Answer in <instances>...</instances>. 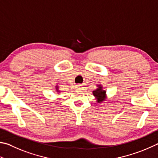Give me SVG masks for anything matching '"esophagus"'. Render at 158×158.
Segmentation results:
<instances>
[{
	"instance_id": "34e87169",
	"label": "esophagus",
	"mask_w": 158,
	"mask_h": 158,
	"mask_svg": "<svg viewBox=\"0 0 158 158\" xmlns=\"http://www.w3.org/2000/svg\"><path fill=\"white\" fill-rule=\"evenodd\" d=\"M75 88H76L77 90H81V85H80V84L77 85L76 86H75Z\"/></svg>"
}]
</instances>
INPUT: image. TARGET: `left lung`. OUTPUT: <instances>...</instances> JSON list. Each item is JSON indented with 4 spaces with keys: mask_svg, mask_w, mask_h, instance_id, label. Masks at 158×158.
Wrapping results in <instances>:
<instances>
[{
    "mask_svg": "<svg viewBox=\"0 0 158 158\" xmlns=\"http://www.w3.org/2000/svg\"><path fill=\"white\" fill-rule=\"evenodd\" d=\"M93 95L97 98V102L98 103H101L104 101L106 99V91L102 90V87L101 85H98V88L93 91Z\"/></svg>",
    "mask_w": 158,
    "mask_h": 158,
    "instance_id": "left-lung-1",
    "label": "left lung"
}]
</instances>
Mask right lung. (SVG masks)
Instances as JSON below:
<instances>
[{
  "label": "right lung",
  "mask_w": 158,
  "mask_h": 158,
  "mask_svg": "<svg viewBox=\"0 0 158 158\" xmlns=\"http://www.w3.org/2000/svg\"><path fill=\"white\" fill-rule=\"evenodd\" d=\"M56 91L59 92V90H58V88H59V87H56Z\"/></svg>",
  "instance_id": "add662e5"
}]
</instances>
